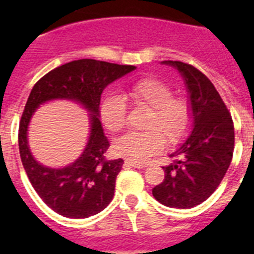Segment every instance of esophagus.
<instances>
[{
	"label": "esophagus",
	"mask_w": 254,
	"mask_h": 254,
	"mask_svg": "<svg viewBox=\"0 0 254 254\" xmlns=\"http://www.w3.org/2000/svg\"><path fill=\"white\" fill-rule=\"evenodd\" d=\"M125 164L127 165V167L136 168V169H142V168H146V164L137 163V161H133V160H126Z\"/></svg>",
	"instance_id": "esophagus-1"
}]
</instances>
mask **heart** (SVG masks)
<instances>
[{"label": "heart", "instance_id": "b5f03b06", "mask_svg": "<svg viewBox=\"0 0 254 254\" xmlns=\"http://www.w3.org/2000/svg\"><path fill=\"white\" fill-rule=\"evenodd\" d=\"M125 96L134 105L150 111L145 128L146 132H128L113 143L116 155L133 161H145L164 149L165 141L176 143L187 133L192 121V111L186 99L173 98V90L160 80L145 77L125 86ZM99 117L104 128L118 132L125 125L126 103L118 95L105 96L100 103Z\"/></svg>", "mask_w": 254, "mask_h": 254}]
</instances>
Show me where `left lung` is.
Listing matches in <instances>:
<instances>
[{"mask_svg": "<svg viewBox=\"0 0 254 254\" xmlns=\"http://www.w3.org/2000/svg\"><path fill=\"white\" fill-rule=\"evenodd\" d=\"M161 64L181 73L192 121L188 137L169 155L174 161L163 167L165 178L152 196L168 207L192 208L206 201L223 181L234 151V125L220 94L201 71L179 61Z\"/></svg>", "mask_w": 254, "mask_h": 254, "instance_id": "obj_1", "label": "left lung"}]
</instances>
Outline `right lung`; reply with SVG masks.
<instances>
[{
	"mask_svg": "<svg viewBox=\"0 0 254 254\" xmlns=\"http://www.w3.org/2000/svg\"><path fill=\"white\" fill-rule=\"evenodd\" d=\"M134 69L131 64L77 60L52 69L31 89L20 121V158L35 192L57 214L68 219H85L104 210L113 198L123 160L104 158L109 141L100 122V98L108 85ZM53 100L81 105L89 118V137L82 155L62 168L39 163L28 146L31 118L40 105Z\"/></svg>",
	"mask_w": 254,
	"mask_h": 254,
	"instance_id": "right-lung-1",
	"label": "right lung"
}]
</instances>
